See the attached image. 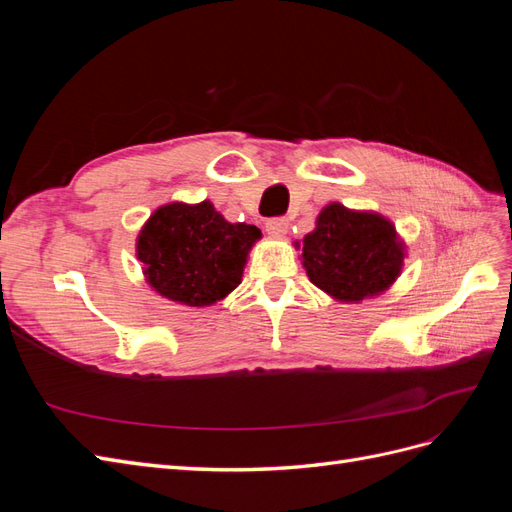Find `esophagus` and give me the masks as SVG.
I'll list each match as a JSON object with an SVG mask.
<instances>
[{
	"label": "esophagus",
	"instance_id": "34e87169",
	"mask_svg": "<svg viewBox=\"0 0 512 512\" xmlns=\"http://www.w3.org/2000/svg\"><path fill=\"white\" fill-rule=\"evenodd\" d=\"M265 228H267L271 237L282 239V237H286V232H288V220L286 218H271Z\"/></svg>",
	"mask_w": 512,
	"mask_h": 512
}]
</instances>
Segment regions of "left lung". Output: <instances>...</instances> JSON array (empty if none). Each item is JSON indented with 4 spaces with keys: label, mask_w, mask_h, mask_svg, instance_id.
Masks as SVG:
<instances>
[{
    "label": "left lung",
    "mask_w": 512,
    "mask_h": 512,
    "mask_svg": "<svg viewBox=\"0 0 512 512\" xmlns=\"http://www.w3.org/2000/svg\"><path fill=\"white\" fill-rule=\"evenodd\" d=\"M404 245L378 213L324 207L303 237V267L320 290L339 301H361L389 288L401 271Z\"/></svg>",
    "instance_id": "obj_1"
}]
</instances>
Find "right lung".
I'll use <instances>...</instances> for the list:
<instances>
[{"label": "right lung", "instance_id": "add662e5", "mask_svg": "<svg viewBox=\"0 0 512 512\" xmlns=\"http://www.w3.org/2000/svg\"><path fill=\"white\" fill-rule=\"evenodd\" d=\"M260 230L230 224L205 200L160 207L138 235L136 254L162 297L190 307L224 299L241 284L245 258Z\"/></svg>", "mask_w": 512, "mask_h": 512}]
</instances>
